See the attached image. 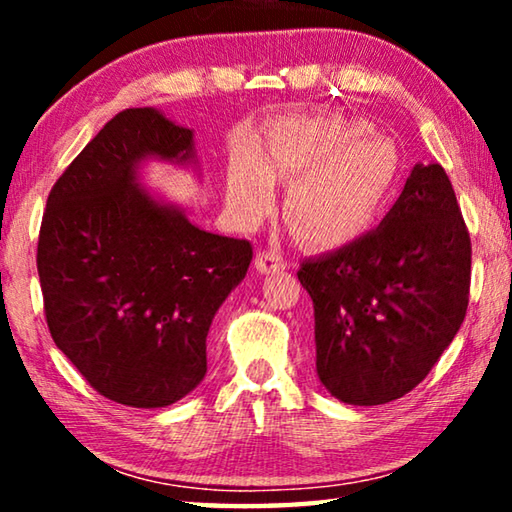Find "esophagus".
Instances as JSON below:
<instances>
[{"instance_id": "esophagus-1", "label": "esophagus", "mask_w": 512, "mask_h": 512, "mask_svg": "<svg viewBox=\"0 0 512 512\" xmlns=\"http://www.w3.org/2000/svg\"><path fill=\"white\" fill-rule=\"evenodd\" d=\"M255 266L259 273H277L284 268V257L275 250H259L255 257Z\"/></svg>"}]
</instances>
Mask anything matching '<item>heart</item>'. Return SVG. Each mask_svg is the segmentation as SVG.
Instances as JSON below:
<instances>
[{
    "label": "heart",
    "instance_id": "b5f03b06",
    "mask_svg": "<svg viewBox=\"0 0 512 512\" xmlns=\"http://www.w3.org/2000/svg\"><path fill=\"white\" fill-rule=\"evenodd\" d=\"M393 140L368 121L341 115L291 119L273 126L264 153L239 149L225 171V198L241 228L271 214L275 180L291 183L287 219L316 248L352 244L375 225L400 183Z\"/></svg>",
    "mask_w": 512,
    "mask_h": 512
}]
</instances>
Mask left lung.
Returning a JSON list of instances; mask_svg holds the SVG:
<instances>
[{"label":"left lung","mask_w":512,"mask_h":512,"mask_svg":"<svg viewBox=\"0 0 512 512\" xmlns=\"http://www.w3.org/2000/svg\"><path fill=\"white\" fill-rule=\"evenodd\" d=\"M470 266V232L445 169L415 164L379 228L298 271L327 391L357 406L413 391L463 323Z\"/></svg>","instance_id":"left-lung-1"}]
</instances>
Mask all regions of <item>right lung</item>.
Listing matches in <instances>:
<instances>
[{
	"mask_svg": "<svg viewBox=\"0 0 512 512\" xmlns=\"http://www.w3.org/2000/svg\"><path fill=\"white\" fill-rule=\"evenodd\" d=\"M189 128L153 108L112 117L47 198L38 275L51 339L108 400L160 409L207 372L205 339L253 259L140 189L146 158L189 162Z\"/></svg>",
	"mask_w": 512,
	"mask_h": 512,
	"instance_id": "right-lung-1",
	"label": "right lung"
}]
</instances>
